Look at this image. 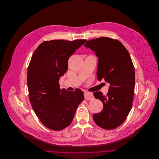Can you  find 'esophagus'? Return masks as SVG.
<instances>
[{
    "label": "esophagus",
    "mask_w": 159,
    "mask_h": 159,
    "mask_svg": "<svg viewBox=\"0 0 159 159\" xmlns=\"http://www.w3.org/2000/svg\"><path fill=\"white\" fill-rule=\"evenodd\" d=\"M94 98L93 94L91 93H89V92H86L84 93V98L86 100H93Z\"/></svg>",
    "instance_id": "34e87169"
}]
</instances>
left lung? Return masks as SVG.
I'll use <instances>...</instances> for the list:
<instances>
[{
	"label": "left lung",
	"instance_id": "obj_1",
	"mask_svg": "<svg viewBox=\"0 0 159 159\" xmlns=\"http://www.w3.org/2000/svg\"><path fill=\"white\" fill-rule=\"evenodd\" d=\"M84 47L98 58V80L103 79L110 84L107 96L101 91L93 93L103 104L102 111L93 115V120L104 129H114L125 120L132 107L135 80L131 57L121 42L109 38L89 40Z\"/></svg>",
	"mask_w": 159,
	"mask_h": 159
}]
</instances>
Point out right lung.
Wrapping results in <instances>:
<instances>
[{
    "instance_id": "obj_1",
    "label": "right lung",
    "mask_w": 159,
    "mask_h": 159,
    "mask_svg": "<svg viewBox=\"0 0 159 159\" xmlns=\"http://www.w3.org/2000/svg\"><path fill=\"white\" fill-rule=\"evenodd\" d=\"M86 41H44L31 57L27 78L29 100L37 116L51 130H61L68 126L84 100L82 91L61 89L59 81L68 70L70 56Z\"/></svg>"
}]
</instances>
